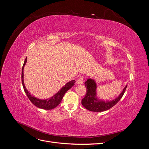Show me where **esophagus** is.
<instances>
[{
	"label": "esophagus",
	"instance_id": "1",
	"mask_svg": "<svg viewBox=\"0 0 149 149\" xmlns=\"http://www.w3.org/2000/svg\"><path fill=\"white\" fill-rule=\"evenodd\" d=\"M83 82H84V80H83V78L81 77V78H79L77 80H76V84H83Z\"/></svg>",
	"mask_w": 149,
	"mask_h": 149
}]
</instances>
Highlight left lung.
I'll list each match as a JSON object with an SVG mask.
<instances>
[{"label":"left lung","mask_w":149,"mask_h":149,"mask_svg":"<svg viewBox=\"0 0 149 149\" xmlns=\"http://www.w3.org/2000/svg\"><path fill=\"white\" fill-rule=\"evenodd\" d=\"M86 93L81 101V104L86 109L93 112H102L111 109L119 102L124 95L127 88V85L119 95L112 100L100 99L97 94V84L94 79L89 78L84 83Z\"/></svg>","instance_id":"left-lung-1"}]
</instances>
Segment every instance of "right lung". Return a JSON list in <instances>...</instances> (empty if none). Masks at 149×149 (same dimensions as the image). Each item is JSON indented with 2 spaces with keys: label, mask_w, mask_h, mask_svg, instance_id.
Returning <instances> with one entry per match:
<instances>
[{
  "label": "right lung",
  "mask_w": 149,
  "mask_h": 149,
  "mask_svg": "<svg viewBox=\"0 0 149 149\" xmlns=\"http://www.w3.org/2000/svg\"><path fill=\"white\" fill-rule=\"evenodd\" d=\"M26 63V58L25 60L24 63L22 70V85H23L25 93H26V96H28L30 101L31 102V103H32L33 104H34L35 106H37L38 108H40V109H43L45 110H50V109H54V108H55L61 102L62 99L63 97L66 92L74 85L75 81L71 80L70 81L68 82L64 86H63L56 94H54L53 96H52L50 97L47 98V99H44V100H43V99L37 98L33 96V95H31L28 90L26 89L25 86L24 69Z\"/></svg>",
  "instance_id": "1"
}]
</instances>
